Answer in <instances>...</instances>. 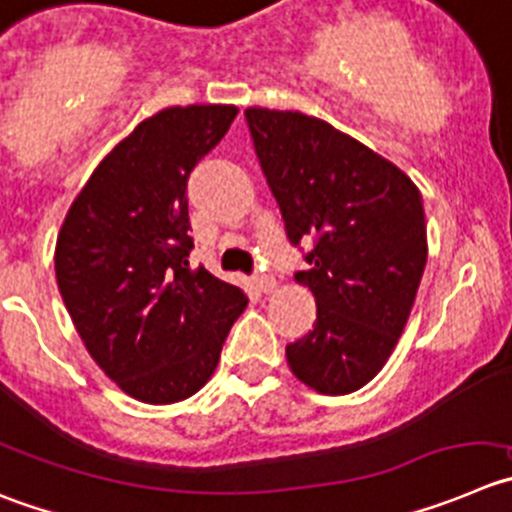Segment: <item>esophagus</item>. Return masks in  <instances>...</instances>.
I'll list each match as a JSON object with an SVG mask.
<instances>
[{
    "mask_svg": "<svg viewBox=\"0 0 512 512\" xmlns=\"http://www.w3.org/2000/svg\"><path fill=\"white\" fill-rule=\"evenodd\" d=\"M255 285L262 290V293H272V290L278 288V283H275V278H272L270 272H257Z\"/></svg>",
    "mask_w": 512,
    "mask_h": 512,
    "instance_id": "obj_1",
    "label": "esophagus"
}]
</instances>
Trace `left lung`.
<instances>
[{
    "label": "left lung",
    "mask_w": 512,
    "mask_h": 512,
    "mask_svg": "<svg viewBox=\"0 0 512 512\" xmlns=\"http://www.w3.org/2000/svg\"><path fill=\"white\" fill-rule=\"evenodd\" d=\"M255 154L293 245L313 242L295 280L313 293V331L288 366L318 394H351L389 361L427 265L422 194L399 166L321 118L247 108Z\"/></svg>",
    "instance_id": "obj_1"
}]
</instances>
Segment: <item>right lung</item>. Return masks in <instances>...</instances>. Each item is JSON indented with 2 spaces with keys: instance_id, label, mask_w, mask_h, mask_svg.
<instances>
[{
  "instance_id": "right-lung-1",
  "label": "right lung",
  "mask_w": 512,
  "mask_h": 512,
  "mask_svg": "<svg viewBox=\"0 0 512 512\" xmlns=\"http://www.w3.org/2000/svg\"><path fill=\"white\" fill-rule=\"evenodd\" d=\"M234 105H174L98 164L62 222L55 278L95 364L128 396L197 394L247 305L240 288L189 267L186 181L224 138Z\"/></svg>"
}]
</instances>
